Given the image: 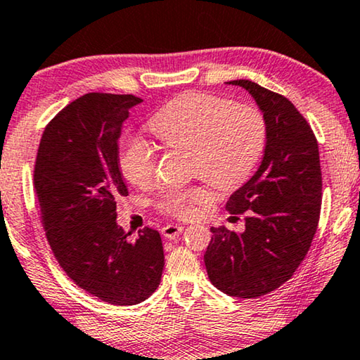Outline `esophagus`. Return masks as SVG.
Returning a JSON list of instances; mask_svg holds the SVG:
<instances>
[{
	"mask_svg": "<svg viewBox=\"0 0 360 360\" xmlns=\"http://www.w3.org/2000/svg\"><path fill=\"white\" fill-rule=\"evenodd\" d=\"M184 230V226L182 225H174V224H169V225H165L163 229H161V235L165 238H169V240H173L179 235V233Z\"/></svg>",
	"mask_w": 360,
	"mask_h": 360,
	"instance_id": "1",
	"label": "esophagus"
}]
</instances>
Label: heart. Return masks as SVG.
I'll list each match as a JSON object with an SVG mask.
<instances>
[{
  "label": "heart",
  "mask_w": 360,
  "mask_h": 360,
  "mask_svg": "<svg viewBox=\"0 0 360 360\" xmlns=\"http://www.w3.org/2000/svg\"><path fill=\"white\" fill-rule=\"evenodd\" d=\"M148 129L161 145L189 151L192 174L219 189L240 186L261 158L266 143V122L250 105H235L229 99L191 93L165 105L150 120ZM158 153L148 141L131 139L120 151L125 178L143 186L153 178ZM205 199L199 187L173 191L165 195L163 209L173 215H187Z\"/></svg>",
  "instance_id": "1"
}]
</instances>
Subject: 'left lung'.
<instances>
[{
	"label": "left lung",
	"instance_id": "8db88e82",
	"mask_svg": "<svg viewBox=\"0 0 360 360\" xmlns=\"http://www.w3.org/2000/svg\"><path fill=\"white\" fill-rule=\"evenodd\" d=\"M261 110L266 145L259 168L230 195L225 209L246 214L245 231L212 226L204 262L226 295H266L293 276L310 250L321 209L318 141L305 117L283 96L250 79H233Z\"/></svg>",
	"mask_w": 360,
	"mask_h": 360
}]
</instances>
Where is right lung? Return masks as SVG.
Masks as SVG:
<instances>
[{"mask_svg": "<svg viewBox=\"0 0 360 360\" xmlns=\"http://www.w3.org/2000/svg\"><path fill=\"white\" fill-rule=\"evenodd\" d=\"M131 94L89 93L55 115L40 139L34 169L45 236L58 264L78 287L112 305L143 302L160 285L163 243L153 229L135 241L117 224L127 195L119 139Z\"/></svg>", "mask_w": 360, "mask_h": 360, "instance_id": "1", "label": "right lung"}]
</instances>
